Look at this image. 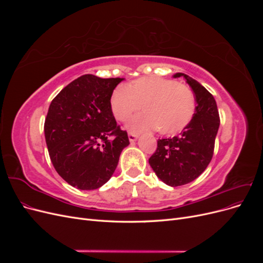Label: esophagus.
<instances>
[{
	"label": "esophagus",
	"instance_id": "34e87169",
	"mask_svg": "<svg viewBox=\"0 0 263 263\" xmlns=\"http://www.w3.org/2000/svg\"><path fill=\"white\" fill-rule=\"evenodd\" d=\"M128 138H129V141H130V142H134V141H136V140H137V138H138V135H136V134H133V133H129V134H128Z\"/></svg>",
	"mask_w": 263,
	"mask_h": 263
}]
</instances>
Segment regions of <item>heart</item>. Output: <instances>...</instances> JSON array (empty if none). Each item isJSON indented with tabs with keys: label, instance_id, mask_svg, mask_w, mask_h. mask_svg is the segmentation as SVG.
Returning a JSON list of instances; mask_svg holds the SVG:
<instances>
[{
	"label": "heart",
	"instance_id": "b5f03b06",
	"mask_svg": "<svg viewBox=\"0 0 263 263\" xmlns=\"http://www.w3.org/2000/svg\"><path fill=\"white\" fill-rule=\"evenodd\" d=\"M109 104L119 122H126L142 105L146 113L134 117L127 127L137 133L158 128L162 135L182 130L195 110V99L190 87L159 77L139 78L128 86H116Z\"/></svg>",
	"mask_w": 263,
	"mask_h": 263
}]
</instances>
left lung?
<instances>
[{"mask_svg":"<svg viewBox=\"0 0 263 263\" xmlns=\"http://www.w3.org/2000/svg\"><path fill=\"white\" fill-rule=\"evenodd\" d=\"M173 77H183L191 86L196 101L195 113L179 136L158 140L149 164L165 184L180 186L200 177L210 164L219 127V114L216 101L201 83L184 73Z\"/></svg>","mask_w":263,"mask_h":263,"instance_id":"8db88e82","label":"left lung"}]
</instances>
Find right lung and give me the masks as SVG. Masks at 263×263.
Returning a JSON list of instances; mask_svg holds the SVG:
<instances>
[{"label": "right lung", "instance_id": "1", "mask_svg": "<svg viewBox=\"0 0 263 263\" xmlns=\"http://www.w3.org/2000/svg\"><path fill=\"white\" fill-rule=\"evenodd\" d=\"M123 80L84 74L51 101L44 126L50 160L59 176L79 190L105 184L129 145L109 104L112 92Z\"/></svg>", "mask_w": 263, "mask_h": 263}]
</instances>
